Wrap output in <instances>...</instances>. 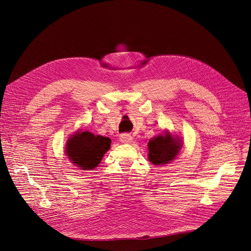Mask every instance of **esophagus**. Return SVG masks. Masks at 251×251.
<instances>
[{
  "label": "esophagus",
  "instance_id": "34e87169",
  "mask_svg": "<svg viewBox=\"0 0 251 251\" xmlns=\"http://www.w3.org/2000/svg\"><path fill=\"white\" fill-rule=\"evenodd\" d=\"M120 140H121L123 143H129V142H131V140H132V136H131L130 134L124 133V134H121V135H120Z\"/></svg>",
  "mask_w": 251,
  "mask_h": 251
}]
</instances>
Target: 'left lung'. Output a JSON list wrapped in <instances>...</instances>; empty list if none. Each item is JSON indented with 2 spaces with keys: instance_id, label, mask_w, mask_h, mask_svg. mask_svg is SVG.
I'll return each instance as SVG.
<instances>
[{
  "instance_id": "1",
  "label": "left lung",
  "mask_w": 251,
  "mask_h": 251,
  "mask_svg": "<svg viewBox=\"0 0 251 251\" xmlns=\"http://www.w3.org/2000/svg\"><path fill=\"white\" fill-rule=\"evenodd\" d=\"M180 148L179 140L169 133L159 135L149 142V160L155 166L168 164L175 159Z\"/></svg>"
}]
</instances>
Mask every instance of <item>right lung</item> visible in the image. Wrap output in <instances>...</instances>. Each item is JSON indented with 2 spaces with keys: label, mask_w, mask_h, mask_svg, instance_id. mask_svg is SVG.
Segmentation results:
<instances>
[{
  "label": "right lung",
  "mask_w": 251,
  "mask_h": 251,
  "mask_svg": "<svg viewBox=\"0 0 251 251\" xmlns=\"http://www.w3.org/2000/svg\"><path fill=\"white\" fill-rule=\"evenodd\" d=\"M111 148V139L94 135L88 131L75 133L67 142L66 153L79 169L92 170L101 161Z\"/></svg>",
  "instance_id": "add662e5"
}]
</instances>
